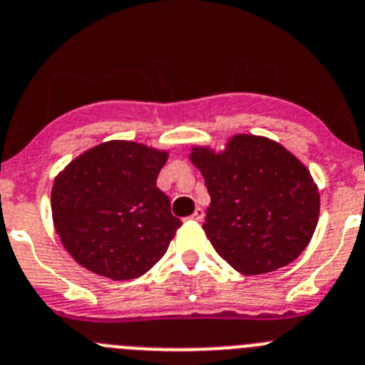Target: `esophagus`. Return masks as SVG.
Here are the masks:
<instances>
[{
	"mask_svg": "<svg viewBox=\"0 0 365 365\" xmlns=\"http://www.w3.org/2000/svg\"><path fill=\"white\" fill-rule=\"evenodd\" d=\"M190 220H196V222H202V220H203V209H202V207H196L195 212L190 215Z\"/></svg>",
	"mask_w": 365,
	"mask_h": 365,
	"instance_id": "esophagus-1",
	"label": "esophagus"
}]
</instances>
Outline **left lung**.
Listing matches in <instances>:
<instances>
[{
    "label": "left lung",
    "mask_w": 365,
    "mask_h": 365,
    "mask_svg": "<svg viewBox=\"0 0 365 365\" xmlns=\"http://www.w3.org/2000/svg\"><path fill=\"white\" fill-rule=\"evenodd\" d=\"M211 205L203 231L215 251L242 274H264L297 260L320 216L309 169L274 140L235 134L222 150L190 147Z\"/></svg>",
    "instance_id": "1"
}]
</instances>
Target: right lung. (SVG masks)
I'll return each mask as SVG.
<instances>
[{"label": "right lung", "instance_id": "1", "mask_svg": "<svg viewBox=\"0 0 365 365\" xmlns=\"http://www.w3.org/2000/svg\"><path fill=\"white\" fill-rule=\"evenodd\" d=\"M169 150L110 140L85 150L54 178V229L68 255L113 280L142 277L165 255L182 222L156 187Z\"/></svg>", "mask_w": 365, "mask_h": 365}]
</instances>
